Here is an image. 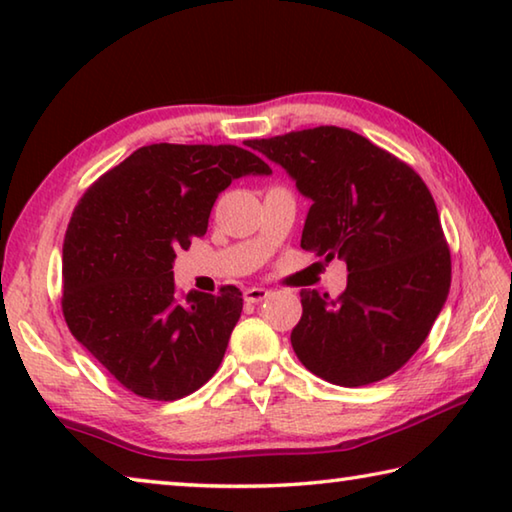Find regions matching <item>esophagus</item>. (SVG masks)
Here are the masks:
<instances>
[{
	"label": "esophagus",
	"instance_id": "obj_1",
	"mask_svg": "<svg viewBox=\"0 0 512 512\" xmlns=\"http://www.w3.org/2000/svg\"><path fill=\"white\" fill-rule=\"evenodd\" d=\"M268 289H264V287H250V289H246L244 291V300L246 302H262L264 298H268Z\"/></svg>",
	"mask_w": 512,
	"mask_h": 512
}]
</instances>
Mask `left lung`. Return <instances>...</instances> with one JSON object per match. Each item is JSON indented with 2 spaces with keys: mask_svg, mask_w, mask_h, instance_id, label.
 <instances>
[{
  "mask_svg": "<svg viewBox=\"0 0 512 512\" xmlns=\"http://www.w3.org/2000/svg\"><path fill=\"white\" fill-rule=\"evenodd\" d=\"M248 146L280 164L311 201L300 246L348 264V289L336 300L300 291L291 345L302 366L350 388L393 375L427 339L452 282L427 185L409 164L336 126Z\"/></svg>",
  "mask_w": 512,
  "mask_h": 512,
  "instance_id": "obj_1",
  "label": "left lung"
}]
</instances>
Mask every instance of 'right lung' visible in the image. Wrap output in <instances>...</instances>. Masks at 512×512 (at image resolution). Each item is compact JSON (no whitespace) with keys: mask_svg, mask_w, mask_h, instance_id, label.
I'll list each match as a JSON object with an SVG mask.
<instances>
[{"mask_svg":"<svg viewBox=\"0 0 512 512\" xmlns=\"http://www.w3.org/2000/svg\"><path fill=\"white\" fill-rule=\"evenodd\" d=\"M268 173L239 146L162 142L103 173L76 205L63 244V314L74 339L128 391L178 400L219 368L241 291L178 300L176 250L205 235L232 180Z\"/></svg>","mask_w":512,"mask_h":512,"instance_id":"add662e5","label":"right lung"}]
</instances>
